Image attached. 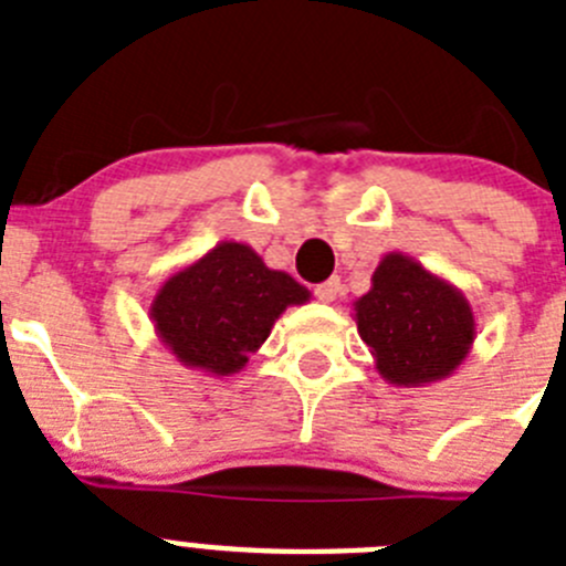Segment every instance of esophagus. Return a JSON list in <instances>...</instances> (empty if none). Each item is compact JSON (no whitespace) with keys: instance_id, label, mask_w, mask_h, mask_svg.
Returning a JSON list of instances; mask_svg holds the SVG:
<instances>
[{"instance_id":"1","label":"esophagus","mask_w":566,"mask_h":566,"mask_svg":"<svg viewBox=\"0 0 566 566\" xmlns=\"http://www.w3.org/2000/svg\"><path fill=\"white\" fill-rule=\"evenodd\" d=\"M314 294H317L319 303H334L339 294V277H332V280H326V283L314 286Z\"/></svg>"}]
</instances>
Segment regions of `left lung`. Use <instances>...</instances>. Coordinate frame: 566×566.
Returning <instances> with one entry per match:
<instances>
[{
  "label": "left lung",
  "instance_id": "left-lung-1",
  "mask_svg": "<svg viewBox=\"0 0 566 566\" xmlns=\"http://www.w3.org/2000/svg\"><path fill=\"white\" fill-rule=\"evenodd\" d=\"M354 319L385 382L419 388L457 374L476 339V317L451 280L402 252H388Z\"/></svg>",
  "mask_w": 566,
  "mask_h": 566
}]
</instances>
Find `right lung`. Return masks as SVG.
I'll use <instances>...</instances> for the list:
<instances>
[{"label":"right lung","mask_w":566,"mask_h":566,"mask_svg":"<svg viewBox=\"0 0 566 566\" xmlns=\"http://www.w3.org/2000/svg\"><path fill=\"white\" fill-rule=\"evenodd\" d=\"M308 300L306 286L269 269L252 247L221 240L164 280L149 319L178 363L209 377H232L266 343L274 319Z\"/></svg>","instance_id":"add662e5"}]
</instances>
